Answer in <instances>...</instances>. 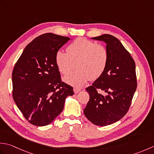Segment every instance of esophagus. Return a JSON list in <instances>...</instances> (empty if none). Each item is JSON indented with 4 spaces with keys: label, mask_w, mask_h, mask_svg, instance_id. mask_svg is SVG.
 I'll use <instances>...</instances> for the list:
<instances>
[{
    "label": "esophagus",
    "mask_w": 154,
    "mask_h": 154,
    "mask_svg": "<svg viewBox=\"0 0 154 154\" xmlns=\"http://www.w3.org/2000/svg\"><path fill=\"white\" fill-rule=\"evenodd\" d=\"M80 91H81V89H78V88H74V89H73V91H74V93L75 94L78 93Z\"/></svg>",
    "instance_id": "esophagus-1"
}]
</instances>
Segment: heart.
<instances>
[{
  "instance_id": "1",
  "label": "heart",
  "mask_w": 154,
  "mask_h": 154,
  "mask_svg": "<svg viewBox=\"0 0 154 154\" xmlns=\"http://www.w3.org/2000/svg\"><path fill=\"white\" fill-rule=\"evenodd\" d=\"M106 49L95 42L79 38L68 45L67 53L58 50L55 60L59 71L67 75L73 69L74 63L77 69L65 77V83L79 87L89 79L94 81L103 73L108 63Z\"/></svg>"
}]
</instances>
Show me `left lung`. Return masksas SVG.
I'll list each match as a JSON object with an SVG mask.
<instances>
[{"mask_svg":"<svg viewBox=\"0 0 154 154\" xmlns=\"http://www.w3.org/2000/svg\"><path fill=\"white\" fill-rule=\"evenodd\" d=\"M106 44L108 63L103 73L87 87L89 100L83 112L97 126L110 125L120 120L128 110L137 87L136 65L131 55L113 35L92 38ZM99 90L107 93L100 94Z\"/></svg>","mask_w":154,"mask_h":154,"instance_id":"1","label":"left lung"}]
</instances>
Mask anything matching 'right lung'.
<instances>
[{
    "instance_id": "right-lung-1",
    "label": "right lung",
    "mask_w": 154,
    "mask_h": 154,
    "mask_svg": "<svg viewBox=\"0 0 154 154\" xmlns=\"http://www.w3.org/2000/svg\"><path fill=\"white\" fill-rule=\"evenodd\" d=\"M71 39L51 33L35 38L24 48L12 71V96L29 122L44 126L63 109L73 87L61 81L56 52Z\"/></svg>"
}]
</instances>
